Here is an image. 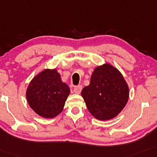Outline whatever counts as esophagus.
I'll list each match as a JSON object with an SVG mask.
<instances>
[{
  "label": "esophagus",
  "instance_id": "esophagus-1",
  "mask_svg": "<svg viewBox=\"0 0 157 157\" xmlns=\"http://www.w3.org/2000/svg\"><path fill=\"white\" fill-rule=\"evenodd\" d=\"M82 86L81 85H79V86H78V87H76L74 88L73 91H74V92L75 94H79L81 92V91H82Z\"/></svg>",
  "mask_w": 157,
  "mask_h": 157
}]
</instances>
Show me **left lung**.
Returning <instances> with one entry per match:
<instances>
[{
  "label": "left lung",
  "mask_w": 157,
  "mask_h": 157,
  "mask_svg": "<svg viewBox=\"0 0 157 157\" xmlns=\"http://www.w3.org/2000/svg\"><path fill=\"white\" fill-rule=\"evenodd\" d=\"M81 95L88 110L97 120H112L127 105L129 90L117 68L106 63L94 68L90 85L83 88Z\"/></svg>",
  "instance_id": "left-lung-1"
}]
</instances>
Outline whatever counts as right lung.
<instances>
[{
  "instance_id": "1",
  "label": "right lung",
  "mask_w": 157,
  "mask_h": 157,
  "mask_svg": "<svg viewBox=\"0 0 157 157\" xmlns=\"http://www.w3.org/2000/svg\"><path fill=\"white\" fill-rule=\"evenodd\" d=\"M70 93L56 69H45L36 75L26 90V99L33 111L43 118H54L63 112Z\"/></svg>"
}]
</instances>
